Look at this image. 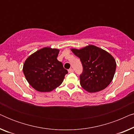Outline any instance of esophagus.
Wrapping results in <instances>:
<instances>
[{
  "mask_svg": "<svg viewBox=\"0 0 134 134\" xmlns=\"http://www.w3.org/2000/svg\"><path fill=\"white\" fill-rule=\"evenodd\" d=\"M74 72V70H73L72 68H70L68 70V72L69 73H71V72Z\"/></svg>",
  "mask_w": 134,
  "mask_h": 134,
  "instance_id": "34e87169",
  "label": "esophagus"
}]
</instances>
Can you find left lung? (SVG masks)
<instances>
[{"label": "left lung", "instance_id": "obj_1", "mask_svg": "<svg viewBox=\"0 0 134 134\" xmlns=\"http://www.w3.org/2000/svg\"><path fill=\"white\" fill-rule=\"evenodd\" d=\"M71 51L80 58L83 65V72L80 76V83L89 93L103 90L112 81L116 70L115 58L107 51L94 45H88L81 49Z\"/></svg>", "mask_w": 134, "mask_h": 134}]
</instances>
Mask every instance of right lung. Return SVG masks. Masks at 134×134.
<instances>
[{
	"label": "right lung",
	"mask_w": 134,
	"mask_h": 134,
	"mask_svg": "<svg viewBox=\"0 0 134 134\" xmlns=\"http://www.w3.org/2000/svg\"><path fill=\"white\" fill-rule=\"evenodd\" d=\"M60 50L45 47L25 60L23 71L32 87L40 92H50L61 85L68 71L57 59Z\"/></svg>",
	"instance_id": "right-lung-1"
}]
</instances>
